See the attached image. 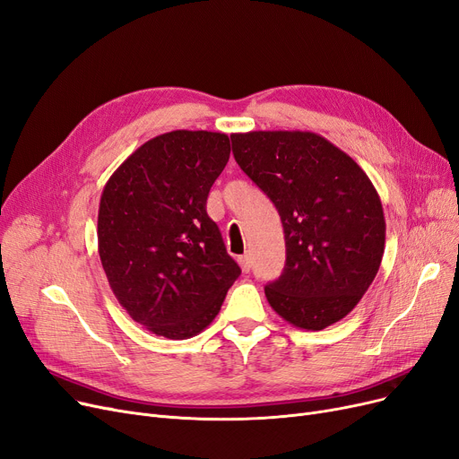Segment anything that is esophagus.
Returning a JSON list of instances; mask_svg holds the SVG:
<instances>
[{
	"label": "esophagus",
	"instance_id": "34e87169",
	"mask_svg": "<svg viewBox=\"0 0 459 459\" xmlns=\"http://www.w3.org/2000/svg\"><path fill=\"white\" fill-rule=\"evenodd\" d=\"M239 265H241L243 273H248V271H250V267H252V262H250V255H248V254L241 255V258H239Z\"/></svg>",
	"mask_w": 459,
	"mask_h": 459
}]
</instances>
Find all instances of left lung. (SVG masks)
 <instances>
[{"mask_svg":"<svg viewBox=\"0 0 459 459\" xmlns=\"http://www.w3.org/2000/svg\"><path fill=\"white\" fill-rule=\"evenodd\" d=\"M239 168L277 207L286 265L265 286L274 313L301 329L344 318L375 281L386 241L380 197L358 163L313 132L233 134Z\"/></svg>","mask_w":459,"mask_h":459,"instance_id":"1","label":"left lung"}]
</instances>
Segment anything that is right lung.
Instances as JSON below:
<instances>
[{"label":"right lung","instance_id":"add662e5","mask_svg":"<svg viewBox=\"0 0 459 459\" xmlns=\"http://www.w3.org/2000/svg\"><path fill=\"white\" fill-rule=\"evenodd\" d=\"M228 160L226 134L177 130L141 144L103 188V271L127 315L154 335L204 332L241 274L205 209Z\"/></svg>","mask_w":459,"mask_h":459}]
</instances>
